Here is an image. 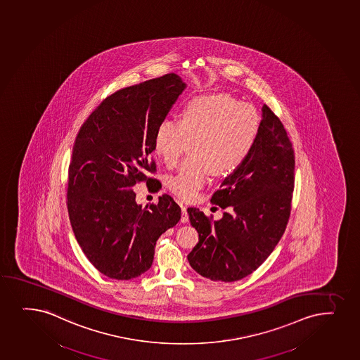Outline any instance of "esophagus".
Wrapping results in <instances>:
<instances>
[{"mask_svg": "<svg viewBox=\"0 0 360 360\" xmlns=\"http://www.w3.org/2000/svg\"><path fill=\"white\" fill-rule=\"evenodd\" d=\"M181 222L186 224L188 222V214H187V207L181 205Z\"/></svg>", "mask_w": 360, "mask_h": 360, "instance_id": "obj_1", "label": "esophagus"}]
</instances>
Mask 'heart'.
<instances>
[{
  "instance_id": "heart-1",
  "label": "heart",
  "mask_w": 360,
  "mask_h": 360,
  "mask_svg": "<svg viewBox=\"0 0 360 360\" xmlns=\"http://www.w3.org/2000/svg\"><path fill=\"white\" fill-rule=\"evenodd\" d=\"M261 117L252 104L227 94L199 96L188 102L181 121L165 120L153 136V153L174 168L188 150L191 156L167 187L179 198L192 200L209 173L224 175L244 163L256 141Z\"/></svg>"
}]
</instances>
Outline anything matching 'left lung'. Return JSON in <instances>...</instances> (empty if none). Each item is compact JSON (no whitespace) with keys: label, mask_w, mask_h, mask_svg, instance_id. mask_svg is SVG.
Masks as SVG:
<instances>
[{"label":"left lung","mask_w":360,"mask_h":360,"mask_svg":"<svg viewBox=\"0 0 360 360\" xmlns=\"http://www.w3.org/2000/svg\"><path fill=\"white\" fill-rule=\"evenodd\" d=\"M294 167L285 127L264 104L251 153L211 197L212 204L229 211L214 221L197 207L187 209L199 234L187 259L199 275L212 281H238L268 258L290 219Z\"/></svg>","instance_id":"1"}]
</instances>
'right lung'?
I'll list each match as a JSON object with an SVG mask.
<instances>
[{
    "mask_svg": "<svg viewBox=\"0 0 360 360\" xmlns=\"http://www.w3.org/2000/svg\"><path fill=\"white\" fill-rule=\"evenodd\" d=\"M186 87L169 73L108 96L79 129L68 168L67 209L79 246L99 273L115 280L141 276L155 246L181 217L169 195L138 205L132 190L161 188L151 158L153 136Z\"/></svg>",
    "mask_w": 360,
    "mask_h": 360,
    "instance_id": "obj_1",
    "label": "right lung"
}]
</instances>
